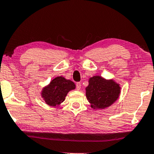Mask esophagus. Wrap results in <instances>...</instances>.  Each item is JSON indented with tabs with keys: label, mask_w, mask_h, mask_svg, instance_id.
Instances as JSON below:
<instances>
[{
	"label": "esophagus",
	"mask_w": 154,
	"mask_h": 154,
	"mask_svg": "<svg viewBox=\"0 0 154 154\" xmlns=\"http://www.w3.org/2000/svg\"><path fill=\"white\" fill-rule=\"evenodd\" d=\"M81 88V83L80 82L76 83V89L77 90H80Z\"/></svg>",
	"instance_id": "esophagus-1"
}]
</instances>
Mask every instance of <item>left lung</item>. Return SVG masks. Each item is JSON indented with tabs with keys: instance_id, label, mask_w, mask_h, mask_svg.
Returning <instances> with one entry per match:
<instances>
[{
	"instance_id": "1",
	"label": "left lung",
	"mask_w": 154,
	"mask_h": 154,
	"mask_svg": "<svg viewBox=\"0 0 154 154\" xmlns=\"http://www.w3.org/2000/svg\"><path fill=\"white\" fill-rule=\"evenodd\" d=\"M121 87L112 79L94 75L88 79V86L86 88L87 100L94 109H104L111 106L119 98Z\"/></svg>"
}]
</instances>
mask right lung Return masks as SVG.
I'll use <instances>...</instances> for the list:
<instances>
[{"instance_id":"1","label":"right lung","mask_w":154,"mask_h":154,"mask_svg":"<svg viewBox=\"0 0 154 154\" xmlns=\"http://www.w3.org/2000/svg\"><path fill=\"white\" fill-rule=\"evenodd\" d=\"M75 88V85L73 81L63 76H58L43 88L41 96L46 104L56 107L64 101L70 91Z\"/></svg>"}]
</instances>
